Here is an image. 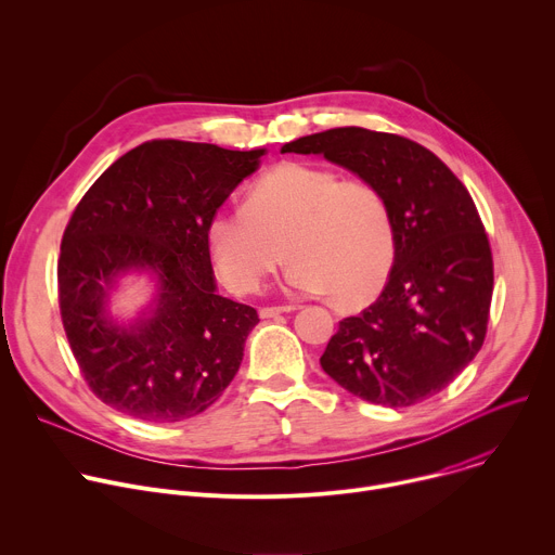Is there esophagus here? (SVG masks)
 Masks as SVG:
<instances>
[{"label": "esophagus", "mask_w": 555, "mask_h": 555, "mask_svg": "<svg viewBox=\"0 0 555 555\" xmlns=\"http://www.w3.org/2000/svg\"><path fill=\"white\" fill-rule=\"evenodd\" d=\"M296 307L294 305H274V307H261L259 309V315L261 319H276L279 313H287V311H294Z\"/></svg>", "instance_id": "obj_1"}]
</instances>
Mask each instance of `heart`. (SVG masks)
<instances>
[{
  "instance_id": "1",
  "label": "heart",
  "mask_w": 555,
  "mask_h": 555,
  "mask_svg": "<svg viewBox=\"0 0 555 555\" xmlns=\"http://www.w3.org/2000/svg\"><path fill=\"white\" fill-rule=\"evenodd\" d=\"M206 234L215 270L232 292L257 289L287 250V285L302 294H334L343 307L371 300L398 255L384 191L309 163H283L261 176L246 204L212 212Z\"/></svg>"
}]
</instances>
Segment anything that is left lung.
<instances>
[{"label":"left lung","mask_w":555,"mask_h":555,"mask_svg":"<svg viewBox=\"0 0 555 555\" xmlns=\"http://www.w3.org/2000/svg\"><path fill=\"white\" fill-rule=\"evenodd\" d=\"M281 151L323 153L377 184L398 230L379 298L340 321L323 371L371 404L433 398L479 353L490 321L492 248L467 189L433 151L395 133L338 127Z\"/></svg>","instance_id":"1"}]
</instances>
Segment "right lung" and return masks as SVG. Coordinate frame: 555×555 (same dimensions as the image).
<instances>
[{
	"mask_svg": "<svg viewBox=\"0 0 555 555\" xmlns=\"http://www.w3.org/2000/svg\"><path fill=\"white\" fill-rule=\"evenodd\" d=\"M263 153L149 140L74 208L56 266L61 321L90 390L118 413L155 424L195 417L240 371L259 313L215 292L206 232ZM127 269H153L162 294L151 317L118 328L104 298Z\"/></svg>",
	"mask_w": 555,
	"mask_h": 555,
	"instance_id": "1",
	"label": "right lung"
}]
</instances>
